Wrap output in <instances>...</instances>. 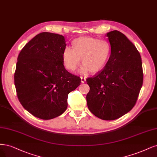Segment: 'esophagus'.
<instances>
[{
  "label": "esophagus",
  "instance_id": "34e87169",
  "mask_svg": "<svg viewBox=\"0 0 157 157\" xmlns=\"http://www.w3.org/2000/svg\"><path fill=\"white\" fill-rule=\"evenodd\" d=\"M80 79H81V82H82V83H84L86 82V78H84L82 77H81Z\"/></svg>",
  "mask_w": 157,
  "mask_h": 157
}]
</instances>
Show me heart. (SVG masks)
Listing matches in <instances>:
<instances>
[{
    "instance_id": "heart-1",
    "label": "heart",
    "mask_w": 157,
    "mask_h": 157,
    "mask_svg": "<svg viewBox=\"0 0 157 157\" xmlns=\"http://www.w3.org/2000/svg\"><path fill=\"white\" fill-rule=\"evenodd\" d=\"M72 45L73 48L66 47L63 52V61L67 69L75 71L80 62V58L83 64L80 72L83 74L89 71L96 74L105 67L111 52L107 41L84 36L75 39Z\"/></svg>"
}]
</instances>
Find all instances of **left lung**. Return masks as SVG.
Wrapping results in <instances>:
<instances>
[{
	"label": "left lung",
	"instance_id": "obj_1",
	"mask_svg": "<svg viewBox=\"0 0 157 157\" xmlns=\"http://www.w3.org/2000/svg\"><path fill=\"white\" fill-rule=\"evenodd\" d=\"M111 54L103 69L86 79L90 111L103 120H114L134 106L143 84L142 59L136 47L121 32L106 34Z\"/></svg>",
	"mask_w": 157,
	"mask_h": 157
}]
</instances>
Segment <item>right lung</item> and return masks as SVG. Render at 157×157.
Wrapping results in <instances>:
<instances>
[{"mask_svg": "<svg viewBox=\"0 0 157 157\" xmlns=\"http://www.w3.org/2000/svg\"><path fill=\"white\" fill-rule=\"evenodd\" d=\"M65 37L41 32L21 51L14 83L21 104L42 120L56 117L66 110L69 93L80 85V77L65 69Z\"/></svg>", "mask_w": 157, "mask_h": 157, "instance_id": "right-lung-1", "label": "right lung"}]
</instances>
